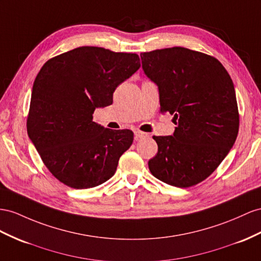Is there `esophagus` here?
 <instances>
[{
    "mask_svg": "<svg viewBox=\"0 0 261 261\" xmlns=\"http://www.w3.org/2000/svg\"><path fill=\"white\" fill-rule=\"evenodd\" d=\"M135 136H136L137 139H143V138L148 137V133H144V132H142V131L137 130V131H135Z\"/></svg>",
    "mask_w": 261,
    "mask_h": 261,
    "instance_id": "obj_1",
    "label": "esophagus"
}]
</instances>
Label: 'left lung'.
<instances>
[{"label": "left lung", "mask_w": 261, "mask_h": 261, "mask_svg": "<svg viewBox=\"0 0 261 261\" xmlns=\"http://www.w3.org/2000/svg\"><path fill=\"white\" fill-rule=\"evenodd\" d=\"M142 68L159 88L160 111L173 116V136L153 137V176L176 188L208 177L236 141L239 113L232 80L215 57L184 47L142 53Z\"/></svg>", "instance_id": "8db88e82"}]
</instances>
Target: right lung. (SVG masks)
Masks as SVG:
<instances>
[{
	"instance_id": "add662e5",
	"label": "right lung",
	"mask_w": 261,
	"mask_h": 261,
	"mask_svg": "<svg viewBox=\"0 0 261 261\" xmlns=\"http://www.w3.org/2000/svg\"><path fill=\"white\" fill-rule=\"evenodd\" d=\"M140 68L131 53L83 46L50 58L33 85L28 133L46 168L72 189L95 188L116 173L133 142L131 130L92 121L96 108L112 103L113 91Z\"/></svg>"
}]
</instances>
